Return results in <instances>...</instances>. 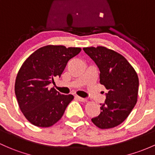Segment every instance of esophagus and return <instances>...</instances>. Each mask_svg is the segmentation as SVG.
Instances as JSON below:
<instances>
[{
    "label": "esophagus",
    "mask_w": 155,
    "mask_h": 155,
    "mask_svg": "<svg viewBox=\"0 0 155 155\" xmlns=\"http://www.w3.org/2000/svg\"><path fill=\"white\" fill-rule=\"evenodd\" d=\"M75 97H76V99H78L79 101H81V102H86V101H87V99H86V98L79 97V96H75Z\"/></svg>",
    "instance_id": "1"
}]
</instances>
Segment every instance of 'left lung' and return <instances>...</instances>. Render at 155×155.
I'll return each instance as SVG.
<instances>
[{
    "label": "left lung",
    "mask_w": 155,
    "mask_h": 155,
    "mask_svg": "<svg viewBox=\"0 0 155 155\" xmlns=\"http://www.w3.org/2000/svg\"><path fill=\"white\" fill-rule=\"evenodd\" d=\"M100 70V83L107 89L101 113L91 121L100 129L122 124L137 104L139 80L134 68L124 56L104 46L84 48Z\"/></svg>",
    "instance_id": "8db88e82"
}]
</instances>
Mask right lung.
I'll use <instances>...</instances> for the list:
<instances>
[{
	"mask_svg": "<svg viewBox=\"0 0 155 155\" xmlns=\"http://www.w3.org/2000/svg\"><path fill=\"white\" fill-rule=\"evenodd\" d=\"M81 51V48L49 45L24 61L16 77L15 92L20 109L31 124L49 127L62 117L74 96L61 94L49 85L54 83V77H61L68 61Z\"/></svg>",
	"mask_w": 155,
	"mask_h": 155,
	"instance_id": "1",
	"label": "right lung"
}]
</instances>
